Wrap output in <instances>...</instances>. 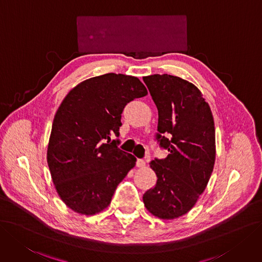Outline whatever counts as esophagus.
<instances>
[{"label": "esophagus", "mask_w": 262, "mask_h": 262, "mask_svg": "<svg viewBox=\"0 0 262 262\" xmlns=\"http://www.w3.org/2000/svg\"><path fill=\"white\" fill-rule=\"evenodd\" d=\"M136 166L137 167H144V166H146V161L141 160V159H138L137 162H136Z\"/></svg>", "instance_id": "1"}]
</instances>
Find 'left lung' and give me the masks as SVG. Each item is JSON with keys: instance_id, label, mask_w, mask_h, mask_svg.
Masks as SVG:
<instances>
[{"instance_id": "left-lung-1", "label": "left lung", "mask_w": 262, "mask_h": 262, "mask_svg": "<svg viewBox=\"0 0 262 262\" xmlns=\"http://www.w3.org/2000/svg\"><path fill=\"white\" fill-rule=\"evenodd\" d=\"M143 82L159 111L157 139L168 156L151 161L158 181L142 199L152 215L170 220L190 211L206 189L216 159L215 123L194 84L169 74Z\"/></svg>"}]
</instances>
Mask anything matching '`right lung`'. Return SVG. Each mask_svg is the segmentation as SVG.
I'll return each mask as SVG.
<instances>
[{
  "label": "right lung",
  "mask_w": 262,
  "mask_h": 262,
  "mask_svg": "<svg viewBox=\"0 0 262 262\" xmlns=\"http://www.w3.org/2000/svg\"><path fill=\"white\" fill-rule=\"evenodd\" d=\"M147 94L137 77L106 73L77 84L64 97L54 118L47 164L68 207L92 216L109 206L136 165V158L111 137H119L125 105Z\"/></svg>",
  "instance_id": "obj_1"
}]
</instances>
